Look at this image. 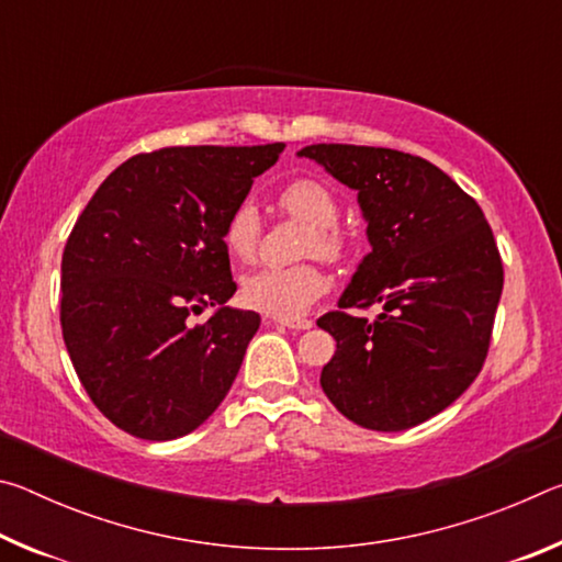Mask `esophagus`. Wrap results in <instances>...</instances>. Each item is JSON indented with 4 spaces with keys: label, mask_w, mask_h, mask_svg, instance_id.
Returning <instances> with one entry per match:
<instances>
[{
    "label": "esophagus",
    "mask_w": 562,
    "mask_h": 562,
    "mask_svg": "<svg viewBox=\"0 0 562 562\" xmlns=\"http://www.w3.org/2000/svg\"><path fill=\"white\" fill-rule=\"evenodd\" d=\"M274 325L300 331V329H310L312 327V319H282V317H278V319H274Z\"/></svg>",
    "instance_id": "1"
}]
</instances>
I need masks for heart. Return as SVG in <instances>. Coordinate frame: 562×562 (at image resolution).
Returning a JSON list of instances; mask_svg holds the SVG:
<instances>
[{"mask_svg":"<svg viewBox=\"0 0 562 562\" xmlns=\"http://www.w3.org/2000/svg\"><path fill=\"white\" fill-rule=\"evenodd\" d=\"M278 205L294 221L310 227L304 235V258L341 262L347 258V237L337 231L339 203L331 190L315 178H297L284 186ZM262 235L260 213L255 203H237L223 225V245L233 260L250 262L258 252ZM327 290V278L315 262L292 265V268H265L243 280L240 297L250 310L265 315L294 319L307 312Z\"/></svg>","mask_w":562,"mask_h":562,"instance_id":"1","label":"heart"}]
</instances>
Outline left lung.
<instances>
[{
  "label": "left lung",
  "mask_w": 562,
  "mask_h": 562,
  "mask_svg": "<svg viewBox=\"0 0 562 562\" xmlns=\"http://www.w3.org/2000/svg\"><path fill=\"white\" fill-rule=\"evenodd\" d=\"M317 160L357 190L372 252L339 310L317 325L337 341L319 384L349 422L404 431L453 404L488 355L503 262L486 215L429 160L392 148L317 144ZM383 304L374 323L347 308Z\"/></svg>",
  "instance_id": "left-lung-1"
}]
</instances>
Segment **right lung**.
Returning a JSON list of instances; mask_svg holds the SVG:
<instances>
[{
    "label": "right lung",
    "mask_w": 562,
    "mask_h": 562,
    "mask_svg": "<svg viewBox=\"0 0 562 562\" xmlns=\"http://www.w3.org/2000/svg\"><path fill=\"white\" fill-rule=\"evenodd\" d=\"M284 144L173 146L103 180L61 258V335L99 412L136 439L198 429L240 372L260 315L237 284L223 225ZM218 310L203 326L190 314Z\"/></svg>",
    "instance_id": "1"
}]
</instances>
